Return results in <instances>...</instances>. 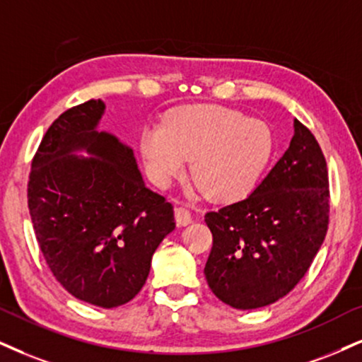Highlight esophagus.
<instances>
[{
  "label": "esophagus",
  "mask_w": 362,
  "mask_h": 362,
  "mask_svg": "<svg viewBox=\"0 0 362 362\" xmlns=\"http://www.w3.org/2000/svg\"><path fill=\"white\" fill-rule=\"evenodd\" d=\"M174 218H176V225L177 226H186V225H189L191 221H193V216H191V213L185 206L174 208Z\"/></svg>",
  "instance_id": "1"
}]
</instances>
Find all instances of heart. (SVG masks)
Instances as JSON below:
<instances>
[{
  "label": "heart",
  "mask_w": 362,
  "mask_h": 362,
  "mask_svg": "<svg viewBox=\"0 0 362 362\" xmlns=\"http://www.w3.org/2000/svg\"><path fill=\"white\" fill-rule=\"evenodd\" d=\"M139 144L156 185H171L191 159L194 185L216 203L238 202L252 193L274 153V136L265 122L213 104L173 110L163 126L144 127Z\"/></svg>",
  "instance_id": "b5f03b06"
}]
</instances>
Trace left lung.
<instances>
[{
	"label": "left lung",
	"mask_w": 362,
	"mask_h": 362,
	"mask_svg": "<svg viewBox=\"0 0 362 362\" xmlns=\"http://www.w3.org/2000/svg\"><path fill=\"white\" fill-rule=\"evenodd\" d=\"M213 235L204 275L226 305L252 310L287 296L327 233L329 177L319 142L296 119L288 149L242 202L204 216Z\"/></svg>",
	"instance_id": "obj_1"
}]
</instances>
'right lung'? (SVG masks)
I'll use <instances>...</instances> for the list:
<instances>
[{"mask_svg":"<svg viewBox=\"0 0 362 362\" xmlns=\"http://www.w3.org/2000/svg\"><path fill=\"white\" fill-rule=\"evenodd\" d=\"M104 112L92 99L48 127L31 163L28 208L58 282L78 300L112 309L141 292L176 223L173 204L146 188L132 147L99 131Z\"/></svg>","mask_w":362,"mask_h":362,"instance_id":"1","label":"right lung"}]
</instances>
